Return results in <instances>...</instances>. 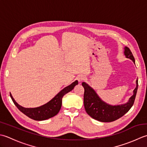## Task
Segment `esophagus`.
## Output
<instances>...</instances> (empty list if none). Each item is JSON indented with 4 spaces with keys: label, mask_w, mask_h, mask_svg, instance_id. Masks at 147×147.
<instances>
[{
    "label": "esophagus",
    "mask_w": 147,
    "mask_h": 147,
    "mask_svg": "<svg viewBox=\"0 0 147 147\" xmlns=\"http://www.w3.org/2000/svg\"><path fill=\"white\" fill-rule=\"evenodd\" d=\"M85 79H86L85 77L82 76V75H81V76H79L77 77V80H79V82H82V81H83V80H84Z\"/></svg>",
    "instance_id": "esophagus-1"
}]
</instances>
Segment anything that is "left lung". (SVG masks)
<instances>
[{
	"label": "left lung",
	"mask_w": 147,
	"mask_h": 147,
	"mask_svg": "<svg viewBox=\"0 0 147 147\" xmlns=\"http://www.w3.org/2000/svg\"><path fill=\"white\" fill-rule=\"evenodd\" d=\"M124 54L127 58L131 59L135 64L134 56L129 47L126 46L124 47ZM136 84V86L133 91V94L129 98L127 103L117 105H111L101 100L94 89L88 84L82 82V85L84 88V105L87 113L92 119L103 122H112L121 118L133 105L138 87V79Z\"/></svg>",
	"instance_id": "8db88e82"
}]
</instances>
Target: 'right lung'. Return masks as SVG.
<instances>
[{"label":"right lung","instance_id":"add662e5","mask_svg":"<svg viewBox=\"0 0 147 147\" xmlns=\"http://www.w3.org/2000/svg\"><path fill=\"white\" fill-rule=\"evenodd\" d=\"M77 84L78 81L76 80L73 83H71L70 85L63 89L49 102L40 107L35 108H25L21 106L14 100L11 92L10 96L15 105L24 114L28 116L30 119L35 120V121H44V120L51 118L57 115V113L61 109L63 97L64 96L65 94L72 90L74 87Z\"/></svg>","mask_w":147,"mask_h":147}]
</instances>
